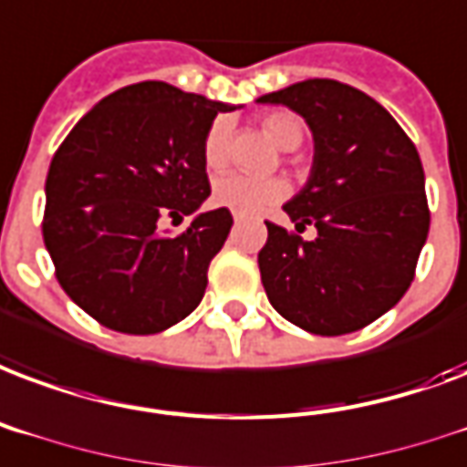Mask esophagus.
Segmentation results:
<instances>
[{
  "instance_id": "34e87169",
  "label": "esophagus",
  "mask_w": 467,
  "mask_h": 467,
  "mask_svg": "<svg viewBox=\"0 0 467 467\" xmlns=\"http://www.w3.org/2000/svg\"><path fill=\"white\" fill-rule=\"evenodd\" d=\"M234 221H236V223L238 221H244V213H234Z\"/></svg>"
}]
</instances>
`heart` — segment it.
Returning <instances> with one entry per match:
<instances>
[{"instance_id":"b5f03b06","label":"heart","mask_w":467,"mask_h":467,"mask_svg":"<svg viewBox=\"0 0 467 467\" xmlns=\"http://www.w3.org/2000/svg\"><path fill=\"white\" fill-rule=\"evenodd\" d=\"M261 130L265 132V138L280 150H296L303 140V122L297 115L285 113V110L265 115L261 120ZM202 157H204L206 170L219 171L226 167V160H229V122L223 118H216L206 130L204 142H202ZM285 194L287 184L278 177L251 180L244 174H223L213 182L212 202L234 213L251 216V213H258L268 206L278 204Z\"/></svg>"}]
</instances>
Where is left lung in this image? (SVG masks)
<instances>
[{"instance_id": "1", "label": "left lung", "mask_w": 467, "mask_h": 467, "mask_svg": "<svg viewBox=\"0 0 467 467\" xmlns=\"http://www.w3.org/2000/svg\"><path fill=\"white\" fill-rule=\"evenodd\" d=\"M285 105L313 132V170L283 209L303 241L265 221V296L287 322L322 337L367 327L409 290L429 236L426 180L399 122L362 90L310 78L258 98Z\"/></svg>"}]
</instances>
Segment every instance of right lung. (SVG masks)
Here are the masks:
<instances>
[{"label":"right lung","mask_w":467,"mask_h":467,"mask_svg":"<svg viewBox=\"0 0 467 467\" xmlns=\"http://www.w3.org/2000/svg\"><path fill=\"white\" fill-rule=\"evenodd\" d=\"M229 110L236 105L145 80L93 105L56 150L44 244L66 296L105 327L154 335L202 303L234 223L223 206L196 212L212 194L202 142ZM167 213L195 219L167 234Z\"/></svg>","instance_id":"obj_1"}]
</instances>
